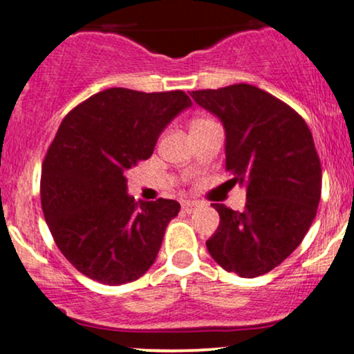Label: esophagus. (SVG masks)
I'll return each instance as SVG.
<instances>
[{
  "label": "esophagus",
  "mask_w": 354,
  "mask_h": 354,
  "mask_svg": "<svg viewBox=\"0 0 354 354\" xmlns=\"http://www.w3.org/2000/svg\"><path fill=\"white\" fill-rule=\"evenodd\" d=\"M198 206H200V203L194 201V200H185L181 203V208H183V211H185V213H191V211L196 209Z\"/></svg>",
  "instance_id": "1"
}]
</instances>
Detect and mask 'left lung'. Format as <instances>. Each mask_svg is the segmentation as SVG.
Instances as JSON below:
<instances>
[{
	"mask_svg": "<svg viewBox=\"0 0 354 354\" xmlns=\"http://www.w3.org/2000/svg\"><path fill=\"white\" fill-rule=\"evenodd\" d=\"M189 95L223 123L226 169L246 188L245 211L214 203L219 226L206 248L230 273L265 274L299 246L318 211L321 165L310 128L293 108L246 83Z\"/></svg>",
	"mask_w": 354,
	"mask_h": 354,
	"instance_id": "obj_1",
	"label": "left lung"
}]
</instances>
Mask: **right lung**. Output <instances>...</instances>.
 Segmentation results:
<instances>
[{
  "instance_id": "right-lung-1",
  "label": "right lung",
  "mask_w": 354,
  "mask_h": 354,
  "mask_svg": "<svg viewBox=\"0 0 354 354\" xmlns=\"http://www.w3.org/2000/svg\"><path fill=\"white\" fill-rule=\"evenodd\" d=\"M191 104L183 91L109 88L59 124L43 163L41 206L56 246L80 273L118 286L151 268L181 206L136 203L126 173L151 156L163 129Z\"/></svg>"
}]
</instances>
